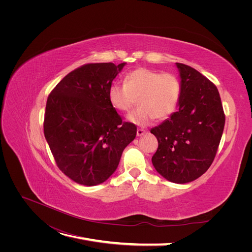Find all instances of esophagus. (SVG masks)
Here are the masks:
<instances>
[{
	"instance_id": "1",
	"label": "esophagus",
	"mask_w": 252,
	"mask_h": 252,
	"mask_svg": "<svg viewBox=\"0 0 252 252\" xmlns=\"http://www.w3.org/2000/svg\"><path fill=\"white\" fill-rule=\"evenodd\" d=\"M145 133H146V130L143 129V128H138V129H137V136H138V137L143 136Z\"/></svg>"
}]
</instances>
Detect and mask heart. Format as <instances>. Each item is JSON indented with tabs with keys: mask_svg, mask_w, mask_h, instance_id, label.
<instances>
[{
	"mask_svg": "<svg viewBox=\"0 0 252 252\" xmlns=\"http://www.w3.org/2000/svg\"><path fill=\"white\" fill-rule=\"evenodd\" d=\"M181 91L177 75L140 67L126 75L124 85L109 87L108 100L114 109L126 112L138 99L140 107L126 118L131 124L144 126L155 118L164 121L173 114L178 108Z\"/></svg>",
	"mask_w": 252,
	"mask_h": 252,
	"instance_id": "b5f03b06",
	"label": "heart"
}]
</instances>
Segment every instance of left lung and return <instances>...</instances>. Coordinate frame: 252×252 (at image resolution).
Here are the masks:
<instances>
[{
  "mask_svg": "<svg viewBox=\"0 0 252 252\" xmlns=\"http://www.w3.org/2000/svg\"><path fill=\"white\" fill-rule=\"evenodd\" d=\"M176 64L182 86L179 109L150 130L158 141L152 163L167 181L185 184L213 163L226 117L215 84L191 66Z\"/></svg>",
  "mask_w": 252,
  "mask_h": 252,
  "instance_id": "obj_1",
  "label": "left lung"
}]
</instances>
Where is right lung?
Segmentation results:
<instances>
[{"instance_id":"obj_1","label":"right lung","mask_w":252,"mask_h":252,"mask_svg":"<svg viewBox=\"0 0 252 252\" xmlns=\"http://www.w3.org/2000/svg\"><path fill=\"white\" fill-rule=\"evenodd\" d=\"M125 65L85 64L63 77L48 97L45 138L59 169L77 184L105 182L136 138V126L123 122L108 100L109 87Z\"/></svg>"}]
</instances>
